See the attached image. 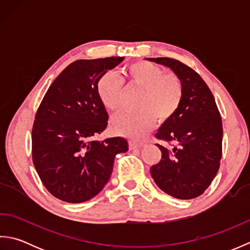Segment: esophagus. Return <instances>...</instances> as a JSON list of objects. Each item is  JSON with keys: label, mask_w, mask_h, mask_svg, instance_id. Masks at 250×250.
<instances>
[{"label": "esophagus", "mask_w": 250, "mask_h": 250, "mask_svg": "<svg viewBox=\"0 0 250 250\" xmlns=\"http://www.w3.org/2000/svg\"><path fill=\"white\" fill-rule=\"evenodd\" d=\"M129 146H130V149H136V148H141V147L144 146V144H143V143L131 141V142L129 143Z\"/></svg>", "instance_id": "34e87169"}]
</instances>
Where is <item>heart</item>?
I'll return each instance as SVG.
<instances>
[{
	"mask_svg": "<svg viewBox=\"0 0 250 250\" xmlns=\"http://www.w3.org/2000/svg\"><path fill=\"white\" fill-rule=\"evenodd\" d=\"M131 84L142 89L135 107L111 120V129L117 134L130 139H143L155 125L172 119L184 99L182 81L175 74H163L162 68L147 61L131 63L125 68ZM99 99L106 108L118 111L122 106V82L116 74L107 72L97 83Z\"/></svg>",
	"mask_w": 250,
	"mask_h": 250,
	"instance_id": "1",
	"label": "heart"
}]
</instances>
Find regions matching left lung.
Instances as JSON below:
<instances>
[{
	"instance_id": "8db88e82",
	"label": "left lung",
	"mask_w": 250,
	"mask_h": 250,
	"mask_svg": "<svg viewBox=\"0 0 250 250\" xmlns=\"http://www.w3.org/2000/svg\"><path fill=\"white\" fill-rule=\"evenodd\" d=\"M171 68L182 81L184 99L172 119L163 122L157 139L176 143L162 151L150 168L156 185L173 198L190 200L208 188L219 169L222 153V122L214 95L198 73L171 58H147Z\"/></svg>"
}]
</instances>
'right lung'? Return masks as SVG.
Here are the masks:
<instances>
[{
	"instance_id": "obj_1",
	"label": "right lung",
	"mask_w": 250,
	"mask_h": 250,
	"mask_svg": "<svg viewBox=\"0 0 250 250\" xmlns=\"http://www.w3.org/2000/svg\"><path fill=\"white\" fill-rule=\"evenodd\" d=\"M124 60L110 57L71 63L37 109L32 129L34 167L46 189L67 203L97 195L109 180L117 153L129 149L124 137L94 140L108 120L97 83Z\"/></svg>"
}]
</instances>
